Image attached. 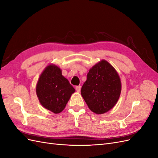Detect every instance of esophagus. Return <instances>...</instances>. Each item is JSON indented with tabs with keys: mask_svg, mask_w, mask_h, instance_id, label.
Segmentation results:
<instances>
[{
	"mask_svg": "<svg viewBox=\"0 0 158 158\" xmlns=\"http://www.w3.org/2000/svg\"><path fill=\"white\" fill-rule=\"evenodd\" d=\"M76 90L78 92H80V90H81V86L80 85H77V86H76Z\"/></svg>",
	"mask_w": 158,
	"mask_h": 158,
	"instance_id": "esophagus-1",
	"label": "esophagus"
}]
</instances>
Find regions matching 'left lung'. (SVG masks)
<instances>
[{
    "mask_svg": "<svg viewBox=\"0 0 158 158\" xmlns=\"http://www.w3.org/2000/svg\"><path fill=\"white\" fill-rule=\"evenodd\" d=\"M121 91V82L117 71L102 60L89 70L81 94L91 111L103 114L117 103Z\"/></svg>",
    "mask_w": 158,
    "mask_h": 158,
    "instance_id": "1",
    "label": "left lung"
}]
</instances>
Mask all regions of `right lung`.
<instances>
[{
  "label": "right lung",
  "instance_id": "right-lung-1",
  "mask_svg": "<svg viewBox=\"0 0 158 158\" xmlns=\"http://www.w3.org/2000/svg\"><path fill=\"white\" fill-rule=\"evenodd\" d=\"M75 92L69 80L62 75L61 70L55 65H49L41 74L36 86L40 102L45 109L59 113Z\"/></svg>",
  "mask_w": 158,
  "mask_h": 158
}]
</instances>
